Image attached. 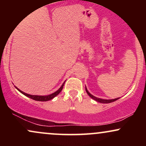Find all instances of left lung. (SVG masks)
<instances>
[{"instance_id":"left-lung-1","label":"left lung","mask_w":146,"mask_h":146,"mask_svg":"<svg viewBox=\"0 0 146 146\" xmlns=\"http://www.w3.org/2000/svg\"><path fill=\"white\" fill-rule=\"evenodd\" d=\"M86 91L87 94L89 95L90 98H91L92 99H93V100H95V101H97V102H100V103H104V104L110 103V102H113L116 101V100H117L119 99V98H116V99H113V100H103V99L98 98H96V97H95V96H93V95H92L89 93V92L88 91V90H87L86 88Z\"/></svg>"}]
</instances>
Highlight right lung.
Instances as JSON below:
<instances>
[{"instance_id": "1", "label": "right lung", "mask_w": 146, "mask_h": 146, "mask_svg": "<svg viewBox=\"0 0 146 146\" xmlns=\"http://www.w3.org/2000/svg\"><path fill=\"white\" fill-rule=\"evenodd\" d=\"M64 82L62 84V86L60 87V88L58 89L57 91L55 92V93H52L51 95H45V96H42V95H29L27 94V93H25L24 92H23L22 90H21L20 89H18L17 87H16L17 89L19 90L20 92H21V93H23V95H25V96L28 97V98L32 99V100H36V101H41V102H46V101H48V100H52L53 98H54L55 97L57 96L59 93L61 92V90H62L63 88V86H64Z\"/></svg>"}]
</instances>
